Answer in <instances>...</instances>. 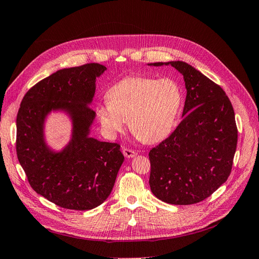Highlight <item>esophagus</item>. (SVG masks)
<instances>
[{"instance_id": "obj_1", "label": "esophagus", "mask_w": 259, "mask_h": 259, "mask_svg": "<svg viewBox=\"0 0 259 259\" xmlns=\"http://www.w3.org/2000/svg\"><path fill=\"white\" fill-rule=\"evenodd\" d=\"M122 154L126 158H133L138 155V152L130 148H122Z\"/></svg>"}]
</instances>
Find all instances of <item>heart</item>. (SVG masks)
I'll return each instance as SVG.
<instances>
[{
    "label": "heart",
    "instance_id": "1",
    "mask_svg": "<svg viewBox=\"0 0 259 259\" xmlns=\"http://www.w3.org/2000/svg\"><path fill=\"white\" fill-rule=\"evenodd\" d=\"M107 101L98 105L96 114L108 135L116 136L128 120L137 139L156 143L173 129L183 94L170 78L127 76L108 90Z\"/></svg>",
    "mask_w": 259,
    "mask_h": 259
}]
</instances>
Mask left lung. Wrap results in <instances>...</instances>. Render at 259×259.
I'll return each instance as SVG.
<instances>
[{"mask_svg":"<svg viewBox=\"0 0 259 259\" xmlns=\"http://www.w3.org/2000/svg\"><path fill=\"white\" fill-rule=\"evenodd\" d=\"M149 65L173 66L187 89L183 120L149 151L151 192L167 204L199 203L232 171L238 140L233 105L221 86L185 62Z\"/></svg>","mask_w":259,"mask_h":259,"instance_id":"1","label":"left lung"}]
</instances>
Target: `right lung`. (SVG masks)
I'll list each match as a JSON object with an SVG mask.
<instances>
[{"mask_svg":"<svg viewBox=\"0 0 259 259\" xmlns=\"http://www.w3.org/2000/svg\"><path fill=\"white\" fill-rule=\"evenodd\" d=\"M107 67L91 63L61 69L35 84L17 115L16 149L28 184L51 203L71 210H91L109 197L123 162L120 145L90 138L96 113L90 108L96 78ZM51 110L73 121L72 140L61 152L45 144L43 124Z\"/></svg>","mask_w":259,"mask_h":259,"instance_id":"add662e5","label":"right lung"}]
</instances>
